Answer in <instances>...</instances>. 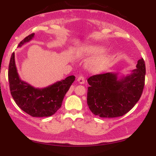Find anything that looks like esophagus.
<instances>
[{"instance_id":"1","label":"esophagus","mask_w":156,"mask_h":156,"mask_svg":"<svg viewBox=\"0 0 156 156\" xmlns=\"http://www.w3.org/2000/svg\"><path fill=\"white\" fill-rule=\"evenodd\" d=\"M77 81L80 83V84H84V82H85V79H84L83 76H80L78 77L77 79Z\"/></svg>"}]
</instances>
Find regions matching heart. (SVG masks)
<instances>
[{"mask_svg": "<svg viewBox=\"0 0 156 156\" xmlns=\"http://www.w3.org/2000/svg\"><path fill=\"white\" fill-rule=\"evenodd\" d=\"M107 48L101 45H88L79 50L80 55L84 56H94L87 63V68L92 73H98L109 66L112 58L108 54H104Z\"/></svg>", "mask_w": 156, "mask_h": 156, "instance_id": "b5f03b06", "label": "heart"}]
</instances>
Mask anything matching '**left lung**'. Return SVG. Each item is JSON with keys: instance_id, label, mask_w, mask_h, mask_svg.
Masks as SVG:
<instances>
[{"instance_id": "obj_1", "label": "left lung", "mask_w": 156, "mask_h": 156, "mask_svg": "<svg viewBox=\"0 0 156 156\" xmlns=\"http://www.w3.org/2000/svg\"><path fill=\"white\" fill-rule=\"evenodd\" d=\"M131 73L119 79L118 74L106 73L92 75L87 81V104L94 115L101 118L124 115L133 108L142 95L146 67L143 58Z\"/></svg>"}]
</instances>
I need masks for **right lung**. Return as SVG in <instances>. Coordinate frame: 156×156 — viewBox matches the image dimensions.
Masks as SVG:
<instances>
[{"label":"right lung","instance_id":"1","mask_svg":"<svg viewBox=\"0 0 156 156\" xmlns=\"http://www.w3.org/2000/svg\"><path fill=\"white\" fill-rule=\"evenodd\" d=\"M34 33L23 39L18 47L29 42ZM75 77L71 75L44 88H36L23 81L19 76L13 53L8 67V80L10 93L21 110L33 117H47L54 115L62 105L63 99Z\"/></svg>","mask_w":156,"mask_h":156}]
</instances>
